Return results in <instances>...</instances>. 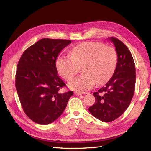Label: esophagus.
<instances>
[{
    "mask_svg": "<svg viewBox=\"0 0 151 151\" xmlns=\"http://www.w3.org/2000/svg\"><path fill=\"white\" fill-rule=\"evenodd\" d=\"M75 94L76 95H82L83 93H82L78 92V91H75Z\"/></svg>",
    "mask_w": 151,
    "mask_h": 151,
    "instance_id": "34e87169",
    "label": "esophagus"
}]
</instances>
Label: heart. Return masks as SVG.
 <instances>
[{"label": "heart", "instance_id": "obj_1", "mask_svg": "<svg viewBox=\"0 0 151 151\" xmlns=\"http://www.w3.org/2000/svg\"><path fill=\"white\" fill-rule=\"evenodd\" d=\"M117 55L113 47L99 42H84L73 47L70 55H60L56 60L58 72L66 81H70L82 67L83 74L69 83L73 90L84 92L96 83L102 84L113 75Z\"/></svg>", "mask_w": 151, "mask_h": 151}]
</instances>
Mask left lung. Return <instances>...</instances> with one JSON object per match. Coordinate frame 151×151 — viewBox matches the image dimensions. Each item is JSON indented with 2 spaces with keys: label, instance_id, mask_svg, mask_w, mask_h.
I'll return each instance as SVG.
<instances>
[{
  "label": "left lung",
  "instance_id": "1",
  "mask_svg": "<svg viewBox=\"0 0 151 151\" xmlns=\"http://www.w3.org/2000/svg\"><path fill=\"white\" fill-rule=\"evenodd\" d=\"M109 40L116 50L117 65L110 81L93 93L95 102L89 108L92 115L106 123L120 117L129 107L136 83L135 63L130 50L117 38Z\"/></svg>",
  "mask_w": 151,
  "mask_h": 151
}]
</instances>
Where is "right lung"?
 <instances>
[{
  "mask_svg": "<svg viewBox=\"0 0 151 151\" xmlns=\"http://www.w3.org/2000/svg\"><path fill=\"white\" fill-rule=\"evenodd\" d=\"M70 40L43 38L24 51L17 64L15 87L22 109L32 121L48 124L65 110L73 91L61 93L65 84L58 75L56 60Z\"/></svg>",
  "mask_w": 151,
  "mask_h": 151,
  "instance_id": "right-lung-1",
  "label": "right lung"
}]
</instances>
